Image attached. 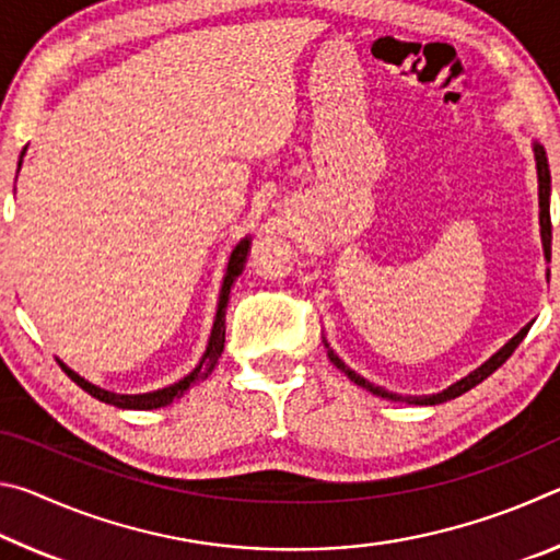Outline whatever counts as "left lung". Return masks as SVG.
Returning <instances> with one entry per match:
<instances>
[{"instance_id":"1","label":"left lung","mask_w":560,"mask_h":560,"mask_svg":"<svg viewBox=\"0 0 560 560\" xmlns=\"http://www.w3.org/2000/svg\"><path fill=\"white\" fill-rule=\"evenodd\" d=\"M534 150H536V167H538V205H541V236H544L546 257L551 259V212H548V192H551V170H548V158H546L544 145H534ZM528 328H530V326L521 328L518 334H516L514 338H511L509 343H506L504 348H501L497 355H491L485 365L477 368V371L469 373L467 377H462L459 383L450 385L447 390H442V393H438V395H424V397H400V395L387 393L385 387H377V385H373V383H368L365 377H360L355 371H350V368L334 353V350H328V358H330V363H334V365L338 368V371H343V373L350 377V381H353V383L360 385V387H365V390H371L373 395L387 397V400H405V402H410V405H440V402L454 400V397H459V395H464L467 390H471L474 385H479L481 381H487V377H489L491 373H494L497 368L504 365L506 360L511 358V353H514V350L518 348L521 340L526 338Z\"/></svg>"}]
</instances>
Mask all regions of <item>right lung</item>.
Returning a JSON list of instances; mask_svg holds the SVG:
<instances>
[{
  "instance_id": "1",
  "label": "right lung",
  "mask_w": 560,
  "mask_h": 560,
  "mask_svg": "<svg viewBox=\"0 0 560 560\" xmlns=\"http://www.w3.org/2000/svg\"><path fill=\"white\" fill-rule=\"evenodd\" d=\"M22 155H24V153H22ZM19 165H22V160H19ZM246 252H249V240H244V242L236 244V249L232 252L230 264H226V277H224V283H222L220 308H217V318H214V326H212L210 343H207V350H205V355H202V360H200V365H197L195 371L189 373V375H185L179 383L170 385V387H163V390H155V393H143V395H116V393L103 390V387L91 385L89 381H83L81 375H75V373L69 371V368H66V365H61L63 373L69 375L71 381L81 387V390H86L91 397H96V400H101V402L122 407V410H155V407L170 405V402L175 400V397L187 393L189 387L200 383L202 377H207V373H210L212 368L217 365V360H220L222 350H224V308H226V299H230V289H232L234 279L240 277L242 269H244Z\"/></svg>"
}]
</instances>
